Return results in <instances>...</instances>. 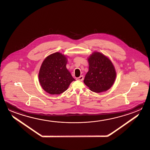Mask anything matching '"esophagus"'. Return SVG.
Here are the masks:
<instances>
[{"instance_id": "obj_1", "label": "esophagus", "mask_w": 150, "mask_h": 150, "mask_svg": "<svg viewBox=\"0 0 150 150\" xmlns=\"http://www.w3.org/2000/svg\"><path fill=\"white\" fill-rule=\"evenodd\" d=\"M76 80L78 81H82L83 80V76H79L78 78H76Z\"/></svg>"}]
</instances>
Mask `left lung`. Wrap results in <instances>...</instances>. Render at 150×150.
Wrapping results in <instances>:
<instances>
[{
  "label": "left lung",
  "mask_w": 150,
  "mask_h": 150,
  "mask_svg": "<svg viewBox=\"0 0 150 150\" xmlns=\"http://www.w3.org/2000/svg\"><path fill=\"white\" fill-rule=\"evenodd\" d=\"M89 71L83 82L93 92L99 93L109 89L114 83L116 73L109 58L100 52H93L88 58Z\"/></svg>",
  "instance_id": "1"
}]
</instances>
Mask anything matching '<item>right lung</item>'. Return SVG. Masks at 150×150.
I'll return each mask as SVG.
<instances>
[{"label": "right lung", "instance_id": "1", "mask_svg": "<svg viewBox=\"0 0 150 150\" xmlns=\"http://www.w3.org/2000/svg\"><path fill=\"white\" fill-rule=\"evenodd\" d=\"M67 59L56 52L45 59L41 65L38 79L41 87L51 95H59L67 90L75 79L66 68Z\"/></svg>", "mask_w": 150, "mask_h": 150}]
</instances>
